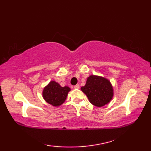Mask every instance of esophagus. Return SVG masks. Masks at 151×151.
<instances>
[{
  "mask_svg": "<svg viewBox=\"0 0 151 151\" xmlns=\"http://www.w3.org/2000/svg\"><path fill=\"white\" fill-rule=\"evenodd\" d=\"M79 88H80L79 84H76L75 86H74V88H75V89H78Z\"/></svg>",
  "mask_w": 151,
  "mask_h": 151,
  "instance_id": "esophagus-1",
  "label": "esophagus"
}]
</instances>
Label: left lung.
<instances>
[{
  "instance_id": "8db88e82",
  "label": "left lung",
  "mask_w": 151,
  "mask_h": 151,
  "mask_svg": "<svg viewBox=\"0 0 151 151\" xmlns=\"http://www.w3.org/2000/svg\"><path fill=\"white\" fill-rule=\"evenodd\" d=\"M81 90L87 96L89 102L101 107L110 102L114 95L113 88L106 78L95 75L89 76Z\"/></svg>"
}]
</instances>
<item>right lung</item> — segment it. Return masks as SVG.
<instances>
[{"mask_svg": "<svg viewBox=\"0 0 151 151\" xmlns=\"http://www.w3.org/2000/svg\"><path fill=\"white\" fill-rule=\"evenodd\" d=\"M70 90V89L67 86L62 87L58 83L51 81L43 89V97L49 104L54 106H59L65 102Z\"/></svg>", "mask_w": 151, "mask_h": 151, "instance_id": "right-lung-1", "label": "right lung"}]
</instances>
